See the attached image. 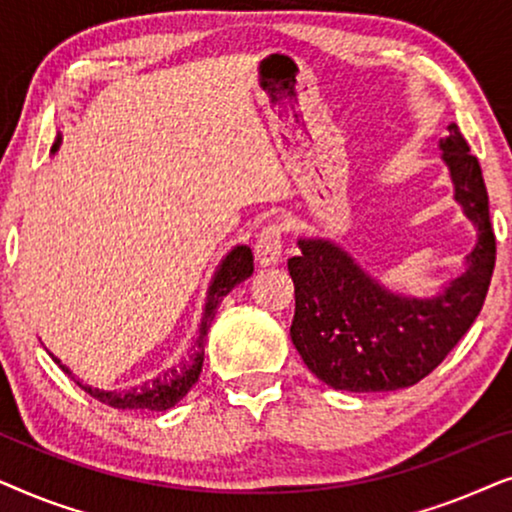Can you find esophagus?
<instances>
[{"instance_id":"34e87169","label":"esophagus","mask_w":512,"mask_h":512,"mask_svg":"<svg viewBox=\"0 0 512 512\" xmlns=\"http://www.w3.org/2000/svg\"><path fill=\"white\" fill-rule=\"evenodd\" d=\"M254 254L258 265H263V268L277 265L282 261V228H279L277 223H272V226L261 230V235H258L256 240Z\"/></svg>"}]
</instances>
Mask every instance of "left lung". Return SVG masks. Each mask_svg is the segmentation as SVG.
I'll return each mask as SVG.
<instances>
[{
    "instance_id": "obj_1",
    "label": "left lung",
    "mask_w": 512,
    "mask_h": 512,
    "mask_svg": "<svg viewBox=\"0 0 512 512\" xmlns=\"http://www.w3.org/2000/svg\"><path fill=\"white\" fill-rule=\"evenodd\" d=\"M438 142L454 200L478 230L464 270L436 296L391 291L328 237H298L289 258L296 286L291 340L305 366L340 391H396L424 380L482 310L496 261L489 198L478 158L457 125Z\"/></svg>"
}]
</instances>
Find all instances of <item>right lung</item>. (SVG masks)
<instances>
[{
    "mask_svg": "<svg viewBox=\"0 0 512 512\" xmlns=\"http://www.w3.org/2000/svg\"><path fill=\"white\" fill-rule=\"evenodd\" d=\"M60 142L62 137L58 135L55 137V144L51 146V153L60 149ZM251 272H254V254H251L247 244H237V247L230 249L228 254L221 258L219 268H216V272L212 275V282H209L205 310H202V321L198 328V338H195V345L191 347V352H188V356H184L177 366L163 370V373H158L149 382L137 384V387L114 389V391L97 389V387H90L86 382L76 380L72 370H69L58 356H53V361L58 363V366L65 370V373L72 377L83 391H86V394L97 398V401L104 405H111V408L151 410V412L170 410L188 394V391L193 389V384L198 382V377L202 373V361H205L207 331L216 314V307L221 305V300L226 298L237 284H242L244 279L251 277Z\"/></svg>",
    "mask_w": 512,
    "mask_h": 512,
    "instance_id": "obj_1",
    "label": "right lung"
}]
</instances>
